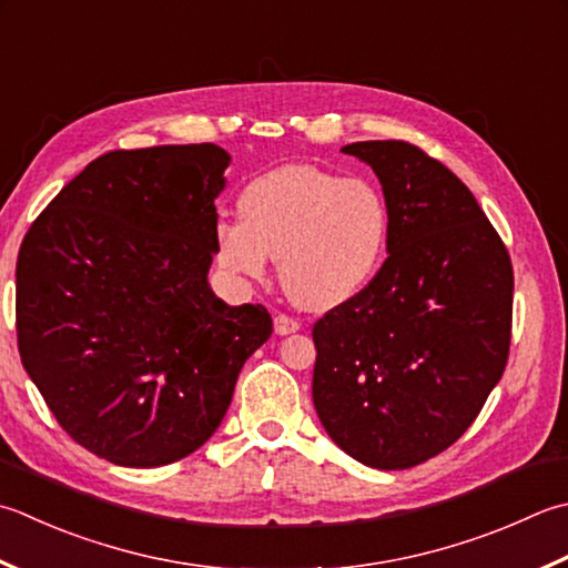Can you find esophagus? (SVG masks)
I'll use <instances>...</instances> for the list:
<instances>
[{
  "label": "esophagus",
  "mask_w": 568,
  "mask_h": 568,
  "mask_svg": "<svg viewBox=\"0 0 568 568\" xmlns=\"http://www.w3.org/2000/svg\"><path fill=\"white\" fill-rule=\"evenodd\" d=\"M273 327H275V335H293V332L300 329V322L295 317H287V315H277L273 320Z\"/></svg>",
  "instance_id": "1"
}]
</instances>
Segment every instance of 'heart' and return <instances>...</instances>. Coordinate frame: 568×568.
I'll list each match as a JSON object with an SVG mask.
<instances>
[{
  "label": "heart",
  "mask_w": 568,
  "mask_h": 568,
  "mask_svg": "<svg viewBox=\"0 0 568 568\" xmlns=\"http://www.w3.org/2000/svg\"><path fill=\"white\" fill-rule=\"evenodd\" d=\"M241 221L216 226L226 271L261 281L281 261L285 293L297 305L329 310L357 295L384 261L392 214L372 182L313 164H287L243 189Z\"/></svg>",
  "instance_id": "obj_1"
}]
</instances>
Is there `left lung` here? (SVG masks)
Here are the masks:
<instances>
[{
	"label": "left lung",
	"instance_id": "left-lung-1",
	"mask_svg": "<svg viewBox=\"0 0 568 568\" xmlns=\"http://www.w3.org/2000/svg\"><path fill=\"white\" fill-rule=\"evenodd\" d=\"M379 176L388 258L313 327V402L337 446L406 470L458 440L503 379L513 339V261L446 164L404 140L342 148Z\"/></svg>",
	"mask_w": 568,
	"mask_h": 568
}]
</instances>
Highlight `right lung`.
<instances>
[{
  "label": "right lung",
  "mask_w": 568,
  "mask_h": 568,
  "mask_svg": "<svg viewBox=\"0 0 568 568\" xmlns=\"http://www.w3.org/2000/svg\"><path fill=\"white\" fill-rule=\"evenodd\" d=\"M229 162L211 142L108 152L21 243V364L98 458L160 468L204 446L271 337L268 310L231 307L206 281Z\"/></svg>",
  "instance_id": "add662e5"
}]
</instances>
